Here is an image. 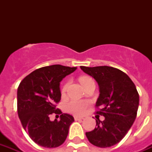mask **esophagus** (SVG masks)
<instances>
[{
	"mask_svg": "<svg viewBox=\"0 0 152 152\" xmlns=\"http://www.w3.org/2000/svg\"><path fill=\"white\" fill-rule=\"evenodd\" d=\"M74 118H75V120L76 121H82L84 119L83 118H81V117H77V116H76V117H75Z\"/></svg>",
	"mask_w": 152,
	"mask_h": 152,
	"instance_id": "34e87169",
	"label": "esophagus"
}]
</instances>
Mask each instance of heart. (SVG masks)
<instances>
[{
  "label": "heart",
  "instance_id": "obj_1",
  "mask_svg": "<svg viewBox=\"0 0 152 152\" xmlns=\"http://www.w3.org/2000/svg\"><path fill=\"white\" fill-rule=\"evenodd\" d=\"M93 79L88 76H83L80 78V82L81 84L84 87L89 82H91ZM69 82H67L63 85L61 88V95H64L66 93L68 88H69ZM90 105V102L88 101H84V100H72L67 104L66 108L67 110L69 111V113H72L75 114V115H82L87 111L88 106Z\"/></svg>",
  "mask_w": 152,
  "mask_h": 152
}]
</instances>
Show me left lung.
<instances>
[{
  "instance_id": "8db88e82",
  "label": "left lung",
  "mask_w": 152,
  "mask_h": 152,
  "mask_svg": "<svg viewBox=\"0 0 152 152\" xmlns=\"http://www.w3.org/2000/svg\"><path fill=\"white\" fill-rule=\"evenodd\" d=\"M92 76L99 86V97L96 102V113L105 117L96 120V127L86 132L93 145L109 148L115 145L127 134L137 118L139 94L127 74L110 66H80Z\"/></svg>"
}]
</instances>
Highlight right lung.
<instances>
[{"label":"right lung","instance_id":"right-lung-1","mask_svg":"<svg viewBox=\"0 0 152 152\" xmlns=\"http://www.w3.org/2000/svg\"><path fill=\"white\" fill-rule=\"evenodd\" d=\"M76 67L53 64L32 72L20 82L17 91V112L31 139L44 148H57L67 138L73 117L57 108L61 100L60 82ZM61 114L51 122V114Z\"/></svg>","mask_w":152,"mask_h":152}]
</instances>
